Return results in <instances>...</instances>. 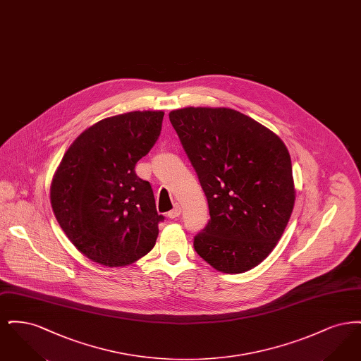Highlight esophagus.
I'll return each mask as SVG.
<instances>
[{
	"label": "esophagus",
	"mask_w": 361,
	"mask_h": 361,
	"mask_svg": "<svg viewBox=\"0 0 361 361\" xmlns=\"http://www.w3.org/2000/svg\"><path fill=\"white\" fill-rule=\"evenodd\" d=\"M180 214H181V207L178 206V204H176L174 208L168 212V216H169L171 219H176V218L180 216Z\"/></svg>",
	"instance_id": "obj_1"
}]
</instances>
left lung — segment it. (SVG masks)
Returning <instances> with one entry per match:
<instances>
[{
    "label": "left lung",
    "mask_w": 361,
    "mask_h": 361,
    "mask_svg": "<svg viewBox=\"0 0 361 361\" xmlns=\"http://www.w3.org/2000/svg\"><path fill=\"white\" fill-rule=\"evenodd\" d=\"M169 119L209 208L195 250L224 274L253 269L291 218L296 192L288 149L274 131L231 108L187 106Z\"/></svg>",
    "instance_id": "1"
}]
</instances>
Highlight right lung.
<instances>
[{
  "label": "right lung",
  "instance_id": "right-lung-1",
  "mask_svg": "<svg viewBox=\"0 0 361 361\" xmlns=\"http://www.w3.org/2000/svg\"><path fill=\"white\" fill-rule=\"evenodd\" d=\"M162 111H134L86 128L52 177V211L70 242L104 267L146 256L164 221L153 189L135 173L159 137Z\"/></svg>",
  "mask_w": 361,
  "mask_h": 361
}]
</instances>
